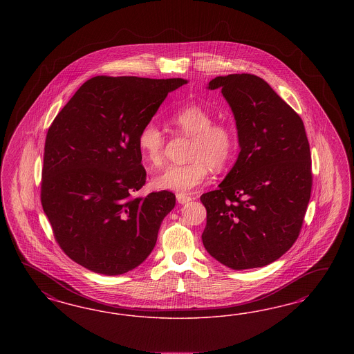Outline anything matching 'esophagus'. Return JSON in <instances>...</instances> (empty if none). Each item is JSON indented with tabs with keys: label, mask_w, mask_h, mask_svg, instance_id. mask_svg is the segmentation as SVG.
<instances>
[{
	"label": "esophagus",
	"mask_w": 354,
	"mask_h": 354,
	"mask_svg": "<svg viewBox=\"0 0 354 354\" xmlns=\"http://www.w3.org/2000/svg\"><path fill=\"white\" fill-rule=\"evenodd\" d=\"M176 200H178V203L179 204H188L189 201H192V198L189 197V196H187V194H183V193H178L176 194Z\"/></svg>",
	"instance_id": "obj_1"
}]
</instances>
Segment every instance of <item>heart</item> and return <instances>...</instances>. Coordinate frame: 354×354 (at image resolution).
<instances>
[{
    "label": "heart",
    "mask_w": 354,
    "mask_h": 354,
    "mask_svg": "<svg viewBox=\"0 0 354 354\" xmlns=\"http://www.w3.org/2000/svg\"><path fill=\"white\" fill-rule=\"evenodd\" d=\"M213 113L198 104H188L172 113L170 122L184 135L192 138L189 158L184 165H170L153 178L158 189L191 192L209 178L212 166L221 170L230 162L236 148V133L230 124L213 123ZM141 157L151 166L163 161L165 135L153 122L140 129L138 136Z\"/></svg>",
    "instance_id": "b5f03b06"
}]
</instances>
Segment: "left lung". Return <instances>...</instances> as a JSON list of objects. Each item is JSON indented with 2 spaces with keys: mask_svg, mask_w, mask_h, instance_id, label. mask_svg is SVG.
Returning <instances> with one entry per match:
<instances>
[{
  "mask_svg": "<svg viewBox=\"0 0 354 354\" xmlns=\"http://www.w3.org/2000/svg\"><path fill=\"white\" fill-rule=\"evenodd\" d=\"M234 113L240 153L218 189L204 193L207 253L232 270L263 268L300 234L310 200L311 156L302 119L252 74L216 76Z\"/></svg>",
  "mask_w": 354,
  "mask_h": 354,
  "instance_id": "1",
  "label": "left lung"
}]
</instances>
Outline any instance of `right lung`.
I'll return each instance as SVG.
<instances>
[{"label":"right lung","mask_w":354,"mask_h":354,"mask_svg":"<svg viewBox=\"0 0 354 354\" xmlns=\"http://www.w3.org/2000/svg\"><path fill=\"white\" fill-rule=\"evenodd\" d=\"M185 79L96 76L48 129L41 204L64 253L97 274L120 275L153 250L175 194L133 198L147 172L138 147L167 95Z\"/></svg>","instance_id":"1"}]
</instances>
